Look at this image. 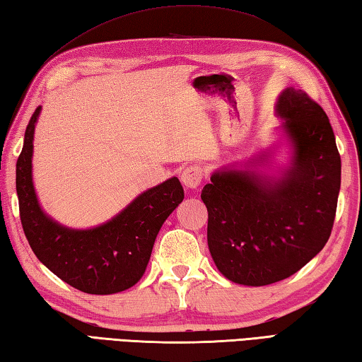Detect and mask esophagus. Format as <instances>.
Here are the masks:
<instances>
[{"label": "esophagus", "mask_w": 362, "mask_h": 362, "mask_svg": "<svg viewBox=\"0 0 362 362\" xmlns=\"http://www.w3.org/2000/svg\"><path fill=\"white\" fill-rule=\"evenodd\" d=\"M202 177H204V171L200 167H187L182 170L181 182L187 189H197L202 182Z\"/></svg>", "instance_id": "obj_1"}]
</instances>
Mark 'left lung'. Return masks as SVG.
I'll return each mask as SVG.
<instances>
[{
  "instance_id": "1",
  "label": "left lung",
  "mask_w": 362,
  "mask_h": 362,
  "mask_svg": "<svg viewBox=\"0 0 362 362\" xmlns=\"http://www.w3.org/2000/svg\"><path fill=\"white\" fill-rule=\"evenodd\" d=\"M275 114L289 160L272 170V148L214 170L202 191L208 248L227 280L265 286L294 275L325 248L340 192L341 163L331 122L300 88L278 95Z\"/></svg>"
}]
</instances>
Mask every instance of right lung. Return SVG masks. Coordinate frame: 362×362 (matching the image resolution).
<instances>
[{"mask_svg": "<svg viewBox=\"0 0 362 362\" xmlns=\"http://www.w3.org/2000/svg\"><path fill=\"white\" fill-rule=\"evenodd\" d=\"M41 114L36 107L25 130L16 167L22 227L36 257L69 286L87 294H116L144 275L152 246L175 208L185 199L176 176L136 195L106 223L73 229L42 210L33 185V139Z\"/></svg>", "mask_w": 362, "mask_h": 362, "instance_id": "add662e5", "label": "right lung"}]
</instances>
